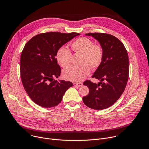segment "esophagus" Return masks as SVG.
<instances>
[{
	"label": "esophagus",
	"mask_w": 149,
	"mask_h": 149,
	"mask_svg": "<svg viewBox=\"0 0 149 149\" xmlns=\"http://www.w3.org/2000/svg\"><path fill=\"white\" fill-rule=\"evenodd\" d=\"M73 85H74V86H79V87H80V86H81L82 85V83H81V82H74Z\"/></svg>",
	"instance_id": "1"
}]
</instances>
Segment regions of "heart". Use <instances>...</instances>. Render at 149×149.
Instances as JSON below:
<instances>
[{
    "label": "heart",
    "mask_w": 149,
    "mask_h": 149,
    "mask_svg": "<svg viewBox=\"0 0 149 149\" xmlns=\"http://www.w3.org/2000/svg\"><path fill=\"white\" fill-rule=\"evenodd\" d=\"M74 51L81 54V66L71 65L63 71V77L66 79L79 82L86 78L90 72V67L97 68L101 64L103 57L102 48L98 45H94L91 39L86 37H80L77 39L71 45ZM71 53L65 47H61L56 54V59L59 64L62 67L68 66L71 62Z\"/></svg>",
    "instance_id": "b5f03b06"
}]
</instances>
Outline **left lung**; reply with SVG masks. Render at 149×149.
<instances>
[{"label": "left lung", "mask_w": 149, "mask_h": 149, "mask_svg": "<svg viewBox=\"0 0 149 149\" xmlns=\"http://www.w3.org/2000/svg\"><path fill=\"white\" fill-rule=\"evenodd\" d=\"M86 35L99 42L103 57L92 77L100 81L98 84L88 80L84 82L89 88V94L82 100L90 109L101 110L113 105L125 90L129 74L128 54L122 42L111 35L90 33Z\"/></svg>", "instance_id": "8db88e82"}]
</instances>
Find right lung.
Listing matches in <instances>:
<instances>
[{"label": "right lung", "mask_w": 149, "mask_h": 149, "mask_svg": "<svg viewBox=\"0 0 149 149\" xmlns=\"http://www.w3.org/2000/svg\"><path fill=\"white\" fill-rule=\"evenodd\" d=\"M78 33L47 32L33 36L24 47L20 55V76L24 87L31 100L44 108L59 104L70 81L54 79L61 75L55 58L58 50Z\"/></svg>", "instance_id": "obj_1"}]
</instances>
